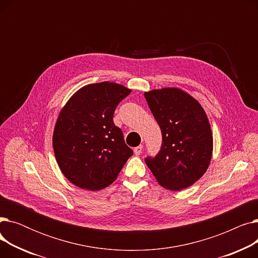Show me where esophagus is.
Here are the masks:
<instances>
[{"label": "esophagus", "instance_id": "obj_1", "mask_svg": "<svg viewBox=\"0 0 258 258\" xmlns=\"http://www.w3.org/2000/svg\"><path fill=\"white\" fill-rule=\"evenodd\" d=\"M142 150H143V146L139 145V146L134 148V153H135V155H136V156H139L142 153Z\"/></svg>", "mask_w": 258, "mask_h": 258}]
</instances>
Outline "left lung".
<instances>
[{"label": "left lung", "mask_w": 258, "mask_h": 258, "mask_svg": "<svg viewBox=\"0 0 258 258\" xmlns=\"http://www.w3.org/2000/svg\"><path fill=\"white\" fill-rule=\"evenodd\" d=\"M162 132V146L145 163L158 183L173 191L195 184L210 164L213 138L204 108L188 93L164 88L144 93Z\"/></svg>", "instance_id": "1"}]
</instances>
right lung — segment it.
Here are the masks:
<instances>
[{
	"mask_svg": "<svg viewBox=\"0 0 258 258\" xmlns=\"http://www.w3.org/2000/svg\"><path fill=\"white\" fill-rule=\"evenodd\" d=\"M130 93L110 81L88 85L60 111L53 150L61 172L77 187L95 191L112 184L133 155L113 121L117 105Z\"/></svg>",
	"mask_w": 258,
	"mask_h": 258,
	"instance_id": "right-lung-1",
	"label": "right lung"
}]
</instances>
